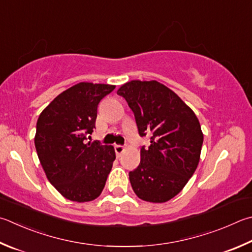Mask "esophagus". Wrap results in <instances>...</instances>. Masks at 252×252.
<instances>
[{
  "label": "esophagus",
  "mask_w": 252,
  "mask_h": 252,
  "mask_svg": "<svg viewBox=\"0 0 252 252\" xmlns=\"http://www.w3.org/2000/svg\"><path fill=\"white\" fill-rule=\"evenodd\" d=\"M125 150H126V148L123 145H118V144H116L114 145V151H116V154H117V157H120V155L125 152Z\"/></svg>",
  "instance_id": "1"
}]
</instances>
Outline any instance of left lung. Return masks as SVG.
Returning <instances> with one entry per match:
<instances>
[{"label": "left lung", "mask_w": 252, "mask_h": 252, "mask_svg": "<svg viewBox=\"0 0 252 252\" xmlns=\"http://www.w3.org/2000/svg\"><path fill=\"white\" fill-rule=\"evenodd\" d=\"M133 111L141 136L152 134L141 161L129 173L139 198L165 203L180 193L193 176L200 158L204 134L194 111L157 80H131L118 89Z\"/></svg>", "instance_id": "obj_1"}]
</instances>
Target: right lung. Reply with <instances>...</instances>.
<instances>
[{
  "instance_id": "right-lung-1",
  "label": "right lung",
  "mask_w": 252,
  "mask_h": 252,
  "mask_svg": "<svg viewBox=\"0 0 252 252\" xmlns=\"http://www.w3.org/2000/svg\"><path fill=\"white\" fill-rule=\"evenodd\" d=\"M113 85L79 82L58 94L36 125L35 148L48 181L71 202H91L101 194L116 159L112 145L86 139L95 127L97 108Z\"/></svg>"
}]
</instances>
